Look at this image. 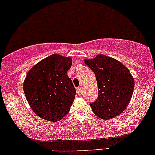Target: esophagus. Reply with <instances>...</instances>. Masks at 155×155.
Here are the masks:
<instances>
[{"label":"esophagus","mask_w":155,"mask_h":155,"mask_svg":"<svg viewBox=\"0 0 155 155\" xmlns=\"http://www.w3.org/2000/svg\"><path fill=\"white\" fill-rule=\"evenodd\" d=\"M76 92H77V94L79 95L82 94V87H77V88H76Z\"/></svg>","instance_id":"34e87169"}]
</instances>
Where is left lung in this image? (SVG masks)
<instances>
[{
  "mask_svg": "<svg viewBox=\"0 0 155 155\" xmlns=\"http://www.w3.org/2000/svg\"><path fill=\"white\" fill-rule=\"evenodd\" d=\"M94 73L98 97L91 104L94 113L104 120L118 116L127 107L134 89V79L130 70L118 60L104 54L85 59Z\"/></svg>",
  "mask_w": 155,
  "mask_h": 155,
  "instance_id": "8db88e82",
  "label": "left lung"
}]
</instances>
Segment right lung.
<instances>
[{
  "instance_id": "1",
  "label": "right lung",
  "mask_w": 155,
  "mask_h": 155,
  "mask_svg": "<svg viewBox=\"0 0 155 155\" xmlns=\"http://www.w3.org/2000/svg\"><path fill=\"white\" fill-rule=\"evenodd\" d=\"M72 58L53 54L28 72L23 90L31 109L39 117L56 122L70 112L76 94L67 72Z\"/></svg>"
}]
</instances>
